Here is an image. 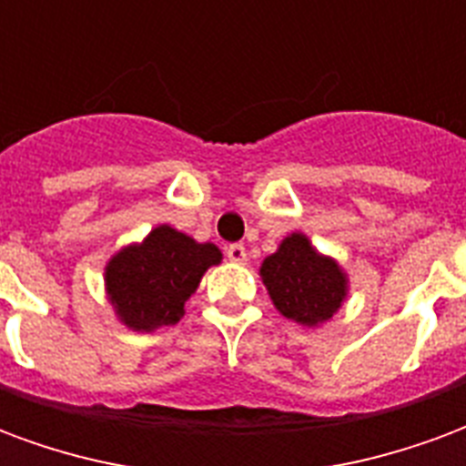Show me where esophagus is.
<instances>
[{"instance_id": "esophagus-1", "label": "esophagus", "mask_w": 466, "mask_h": 466, "mask_svg": "<svg viewBox=\"0 0 466 466\" xmlns=\"http://www.w3.org/2000/svg\"><path fill=\"white\" fill-rule=\"evenodd\" d=\"M226 256L233 260V263H246V258H248V253H246V246H240V243H233V246H228Z\"/></svg>"}]
</instances>
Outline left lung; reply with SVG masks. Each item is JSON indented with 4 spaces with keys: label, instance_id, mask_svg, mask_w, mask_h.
<instances>
[{
    "label": "left lung",
    "instance_id": "left-lung-1",
    "mask_svg": "<svg viewBox=\"0 0 466 466\" xmlns=\"http://www.w3.org/2000/svg\"><path fill=\"white\" fill-rule=\"evenodd\" d=\"M258 273L276 311L306 329L331 321L349 299V273L301 230L280 240Z\"/></svg>",
    "mask_w": 466,
    "mask_h": 466
}]
</instances>
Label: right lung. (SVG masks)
<instances>
[{
	"instance_id": "add662e5",
	"label": "right lung",
	"mask_w": 466,
	"mask_h": 466,
	"mask_svg": "<svg viewBox=\"0 0 466 466\" xmlns=\"http://www.w3.org/2000/svg\"><path fill=\"white\" fill-rule=\"evenodd\" d=\"M223 253L216 243H198L177 228H153L143 240L122 246L105 263V293L115 319L130 331L150 333L186 316L210 266Z\"/></svg>"
}]
</instances>
